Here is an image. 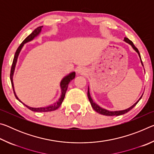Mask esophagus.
<instances>
[{
  "mask_svg": "<svg viewBox=\"0 0 154 154\" xmlns=\"http://www.w3.org/2000/svg\"><path fill=\"white\" fill-rule=\"evenodd\" d=\"M77 72L81 75H85L86 73V70L83 69V68H80V69L77 70Z\"/></svg>",
  "mask_w": 154,
  "mask_h": 154,
  "instance_id": "obj_1",
  "label": "esophagus"
}]
</instances>
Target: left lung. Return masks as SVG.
<instances>
[{
  "mask_svg": "<svg viewBox=\"0 0 154 154\" xmlns=\"http://www.w3.org/2000/svg\"><path fill=\"white\" fill-rule=\"evenodd\" d=\"M124 41H125V42H126L127 43L130 44V45L132 46V48L134 49V50L135 51H136V52H137L138 55H139V58H140V62H141V64L143 65V62H142V60H141V58H140V55L139 51V50H138V49L136 48V47L134 46L133 43H132L131 41H130V39H128V38H126V37L124 38ZM142 96H143V94H142L141 96H140L139 100H138L137 101V102L134 104L133 105H132V106H130V107H129V108L125 109V110L111 111L106 110V109H103V108H102V107H100V106H98V105H97V104L94 102L93 100H92V98H91V96H90V94L89 87H88V99H89L91 105H92V108L94 109V110L97 112V113H100V114H101V115H103V116H120V115H123V114H124V113H126L127 112H128L129 111L131 110V109H132V108H133L134 106H135V105H136L138 103V102H139V101L140 100V98H142Z\"/></svg>",
  "mask_w": 154,
  "mask_h": 154,
  "instance_id": "obj_1",
  "label": "left lung"
}]
</instances>
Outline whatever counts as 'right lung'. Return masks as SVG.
Wrapping results in <instances>:
<instances>
[{"mask_svg": "<svg viewBox=\"0 0 154 154\" xmlns=\"http://www.w3.org/2000/svg\"><path fill=\"white\" fill-rule=\"evenodd\" d=\"M42 27L43 26H39L38 28H36V29L34 30L30 35H28L27 37L24 40V41L21 43V45L19 46V48H17V49L16 50V52H15V54L14 58V60H13V63H12V66H11V73H10V79H11L12 88H13V90H14V94L15 96V97H16V98L20 101V103H22L23 105L26 106L28 109H29L30 110L32 111H35V112H48V111H55L57 109H58L60 107V106L61 105L62 102H63L64 96H65V94H66V90L68 88V85H69V83H70V82H71V80L73 79L75 77V72H71V73H69V75H67L66 76H65L63 79L61 80L60 88H61V93L62 94H61L60 98L59 100L58 101H56V103L51 104V105H49V106H44V107H37V108L31 107V106L25 105L24 103H23L22 101H21L20 99L18 98V97L16 95V94H15V92L14 82H13V77H14V74L15 66H16L18 56H19L20 51H21V50H22L23 46L24 45L25 43H28V42H30V41H32L35 37H36V36L39 35V34L41 32V30H42Z\"/></svg>", "mask_w": 154, "mask_h": 154, "instance_id": "add662e5", "label": "right lung"}]
</instances>
